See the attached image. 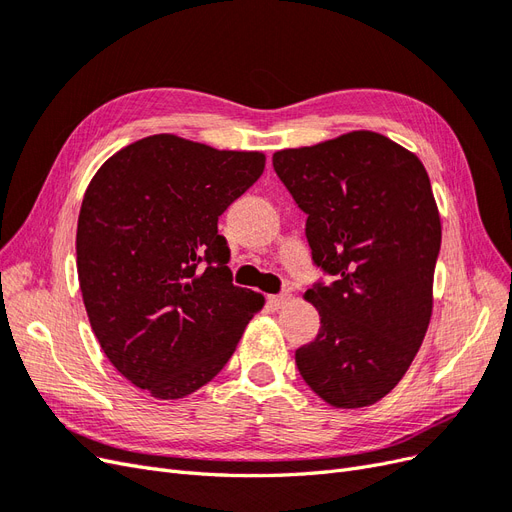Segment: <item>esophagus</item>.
<instances>
[{"instance_id":"esophagus-1","label":"esophagus","mask_w":512,"mask_h":512,"mask_svg":"<svg viewBox=\"0 0 512 512\" xmlns=\"http://www.w3.org/2000/svg\"><path fill=\"white\" fill-rule=\"evenodd\" d=\"M292 301V294L290 292H280V294H271L269 297V305L275 309H282Z\"/></svg>"}]
</instances>
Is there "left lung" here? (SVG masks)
Masks as SVG:
<instances>
[{
  "mask_svg": "<svg viewBox=\"0 0 512 512\" xmlns=\"http://www.w3.org/2000/svg\"><path fill=\"white\" fill-rule=\"evenodd\" d=\"M273 168L307 215L318 269L337 280L305 292L320 314L299 374L335 408L391 393L423 344L442 226L427 170L376 132H348L273 153Z\"/></svg>",
  "mask_w": 512,
  "mask_h": 512,
  "instance_id": "left-lung-1",
  "label": "left lung"
}]
</instances>
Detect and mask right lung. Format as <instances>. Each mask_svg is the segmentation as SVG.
<instances>
[{"label":"right lung","mask_w":512,"mask_h":512,"mask_svg":"<svg viewBox=\"0 0 512 512\" xmlns=\"http://www.w3.org/2000/svg\"><path fill=\"white\" fill-rule=\"evenodd\" d=\"M265 170L260 151H220L175 134L108 158L76 228L83 303L108 361L158 399L220 374L265 297L232 284L220 215Z\"/></svg>","instance_id":"1"}]
</instances>
